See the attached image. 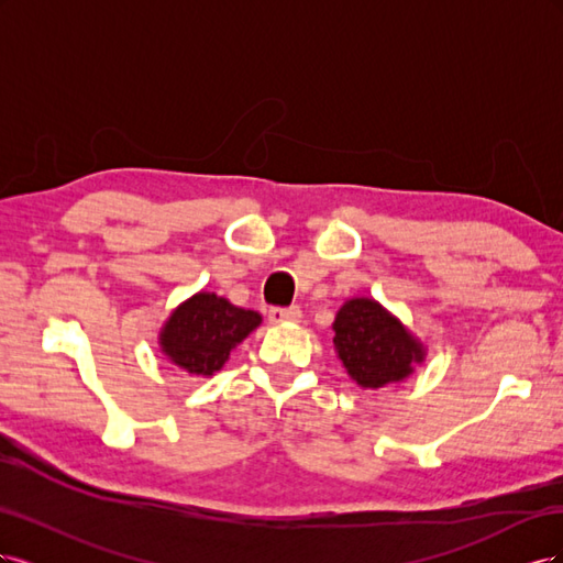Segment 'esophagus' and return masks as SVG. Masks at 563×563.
Masks as SVG:
<instances>
[{"label":"esophagus","mask_w":563,"mask_h":563,"mask_svg":"<svg viewBox=\"0 0 563 563\" xmlns=\"http://www.w3.org/2000/svg\"><path fill=\"white\" fill-rule=\"evenodd\" d=\"M300 317H302V312H300V308H272L269 310V321L272 323H291V321H300Z\"/></svg>","instance_id":"obj_1"}]
</instances>
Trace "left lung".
<instances>
[{
  "mask_svg": "<svg viewBox=\"0 0 563 563\" xmlns=\"http://www.w3.org/2000/svg\"><path fill=\"white\" fill-rule=\"evenodd\" d=\"M333 347L347 376L362 389L406 380L428 350L401 319L373 298H350L333 321Z\"/></svg>",
  "mask_w": 563,
  "mask_h": 563,
  "instance_id": "obj_1",
  "label": "left lung"
}]
</instances>
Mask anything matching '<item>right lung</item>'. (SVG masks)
<instances>
[{
  "label": "right lung",
  "instance_id": "add662e5",
  "mask_svg": "<svg viewBox=\"0 0 563 563\" xmlns=\"http://www.w3.org/2000/svg\"><path fill=\"white\" fill-rule=\"evenodd\" d=\"M261 321L263 317L255 310L236 308L223 296L199 291L168 314L159 331V347L168 362L190 376L211 378Z\"/></svg>",
  "mask_w": 563,
  "mask_h": 563
}]
</instances>
